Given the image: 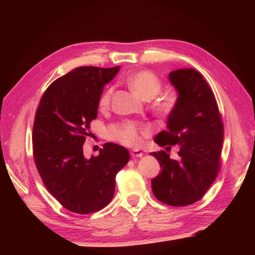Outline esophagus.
<instances>
[{
    "instance_id": "1",
    "label": "esophagus",
    "mask_w": 255,
    "mask_h": 255,
    "mask_svg": "<svg viewBox=\"0 0 255 255\" xmlns=\"http://www.w3.org/2000/svg\"><path fill=\"white\" fill-rule=\"evenodd\" d=\"M130 155L132 156V158H141V156L143 155V153L140 150H138V149H132L130 151Z\"/></svg>"
}]
</instances>
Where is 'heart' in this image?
Segmentation results:
<instances>
[{
	"mask_svg": "<svg viewBox=\"0 0 255 255\" xmlns=\"http://www.w3.org/2000/svg\"><path fill=\"white\" fill-rule=\"evenodd\" d=\"M127 83L129 88L143 100L153 99L162 90V81L158 75L149 70H141V71L131 73L127 78ZM113 92V86H110L103 92L99 101L101 108H107L110 106ZM177 102L178 99L176 94H165L154 102V108L161 114H169L176 107ZM147 131L148 128L139 126L136 123L123 122L111 125L107 129V136L110 139L125 145L134 147L142 142V134Z\"/></svg>",
	"mask_w": 255,
	"mask_h": 255,
	"instance_id": "b5f03b06",
	"label": "heart"
}]
</instances>
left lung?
I'll return each mask as SVG.
<instances>
[{"mask_svg":"<svg viewBox=\"0 0 255 255\" xmlns=\"http://www.w3.org/2000/svg\"><path fill=\"white\" fill-rule=\"evenodd\" d=\"M169 80L178 102L167 117L166 130L156 134L154 141L160 147L178 144L180 151L177 160L165 151L151 153L162 167L151 186L160 202L181 207L196 203L216 180L224 125L213 91L198 71L178 69Z\"/></svg>","mask_w":255,"mask_h":255,"instance_id":"8db88e82","label":"left lung"}]
</instances>
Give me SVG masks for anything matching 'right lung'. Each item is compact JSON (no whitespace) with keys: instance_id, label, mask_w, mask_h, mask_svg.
Segmentation results:
<instances>
[{"instance_id":"obj_1","label":"right lung","mask_w":255,"mask_h":255,"mask_svg":"<svg viewBox=\"0 0 255 255\" xmlns=\"http://www.w3.org/2000/svg\"><path fill=\"white\" fill-rule=\"evenodd\" d=\"M118 71L119 66L74 69L48 86L36 111V167L49 193L72 213H96L110 204L116 174L129 161L128 150L112 142L97 156L86 159L83 154L103 88Z\"/></svg>"}]
</instances>
